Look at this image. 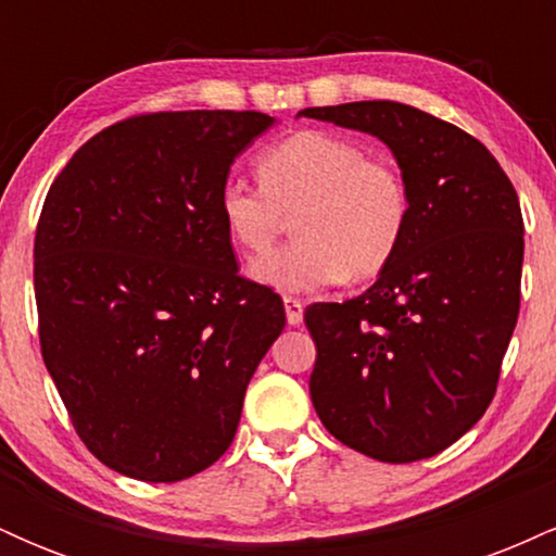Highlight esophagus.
<instances>
[{
    "instance_id": "1",
    "label": "esophagus",
    "mask_w": 556,
    "mask_h": 556,
    "mask_svg": "<svg viewBox=\"0 0 556 556\" xmlns=\"http://www.w3.org/2000/svg\"><path fill=\"white\" fill-rule=\"evenodd\" d=\"M303 300L292 298V295H285V316H287V324L290 327H298V324H303Z\"/></svg>"
}]
</instances>
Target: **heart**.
<instances>
[{
	"instance_id": "1",
	"label": "heart",
	"mask_w": 556,
	"mask_h": 556,
	"mask_svg": "<svg viewBox=\"0 0 556 556\" xmlns=\"http://www.w3.org/2000/svg\"><path fill=\"white\" fill-rule=\"evenodd\" d=\"M258 180H227L219 216L227 235L258 256L295 216V242L251 266L256 282L279 292H316L348 277L363 282L397 253L410 219V193L389 159L358 140L324 130L285 138L258 159Z\"/></svg>"
}]
</instances>
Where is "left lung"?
<instances>
[{
  "instance_id": "1",
  "label": "left lung",
  "mask_w": 556,
  "mask_h": 556,
  "mask_svg": "<svg viewBox=\"0 0 556 556\" xmlns=\"http://www.w3.org/2000/svg\"><path fill=\"white\" fill-rule=\"evenodd\" d=\"M298 117L379 138L410 193L405 238L379 279L305 311L318 418L374 460L439 455L486 413L518 324V193L481 140L416 106L353 101Z\"/></svg>"
}]
</instances>
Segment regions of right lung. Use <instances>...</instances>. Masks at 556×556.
I'll return each instance as SVG.
<instances>
[{
  "instance_id": "right-lung-1",
  "label": "right lung",
  "mask_w": 556,
  "mask_h": 556,
  "mask_svg": "<svg viewBox=\"0 0 556 556\" xmlns=\"http://www.w3.org/2000/svg\"><path fill=\"white\" fill-rule=\"evenodd\" d=\"M277 119L156 112L83 143L49 188L34 245L41 355L106 468L172 483L232 444L242 397L285 329L238 274L219 216L229 167Z\"/></svg>"
}]
</instances>
